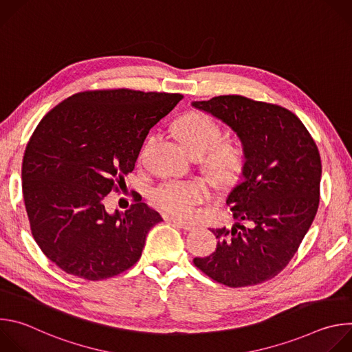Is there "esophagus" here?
Wrapping results in <instances>:
<instances>
[{"mask_svg":"<svg viewBox=\"0 0 352 352\" xmlns=\"http://www.w3.org/2000/svg\"><path fill=\"white\" fill-rule=\"evenodd\" d=\"M168 221H171L175 227H178V228H181V230H185V231L193 230V226H192V224H188V223H184V221H179V220H175V219H168Z\"/></svg>","mask_w":352,"mask_h":352,"instance_id":"1","label":"esophagus"}]
</instances>
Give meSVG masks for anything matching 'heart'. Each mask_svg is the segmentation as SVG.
Returning a JSON list of instances; mask_svg holds the SVG:
<instances>
[{"mask_svg":"<svg viewBox=\"0 0 352 352\" xmlns=\"http://www.w3.org/2000/svg\"><path fill=\"white\" fill-rule=\"evenodd\" d=\"M174 132L182 144L193 156H202L209 174L221 184L231 182L239 173L243 162L242 148L232 140H219L220 125L202 113H188L174 124ZM148 136L140 156L147 143ZM155 205L178 219L195 216L199 205L210 197V188L202 179H167L156 185L152 190Z\"/></svg>","mask_w":352,"mask_h":352,"instance_id":"1","label":"heart"}]
</instances>
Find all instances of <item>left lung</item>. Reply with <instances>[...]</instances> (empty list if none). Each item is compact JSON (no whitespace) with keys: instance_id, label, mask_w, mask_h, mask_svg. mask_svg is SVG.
I'll list each match as a JSON object with an SVG mask.
<instances>
[{"instance_id":"1","label":"left lung","mask_w":352,"mask_h":352,"mask_svg":"<svg viewBox=\"0 0 352 352\" xmlns=\"http://www.w3.org/2000/svg\"><path fill=\"white\" fill-rule=\"evenodd\" d=\"M192 106L230 125L245 157L242 181L227 197L235 226L212 230L216 250L193 265L227 287L265 283L289 263L316 216L318 146L300 120L277 104L227 94Z\"/></svg>"}]
</instances>
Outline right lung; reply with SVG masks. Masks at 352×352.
Segmentation results:
<instances>
[{"instance_id": "right-lung-1", "label": "right lung", "mask_w": 352, "mask_h": 352, "mask_svg": "<svg viewBox=\"0 0 352 352\" xmlns=\"http://www.w3.org/2000/svg\"><path fill=\"white\" fill-rule=\"evenodd\" d=\"M184 98L179 93L97 89L50 110L30 136L22 192L41 252L68 274L104 280L132 267L162 216L135 197L125 213L103 199L133 171L150 131Z\"/></svg>"}]
</instances>
